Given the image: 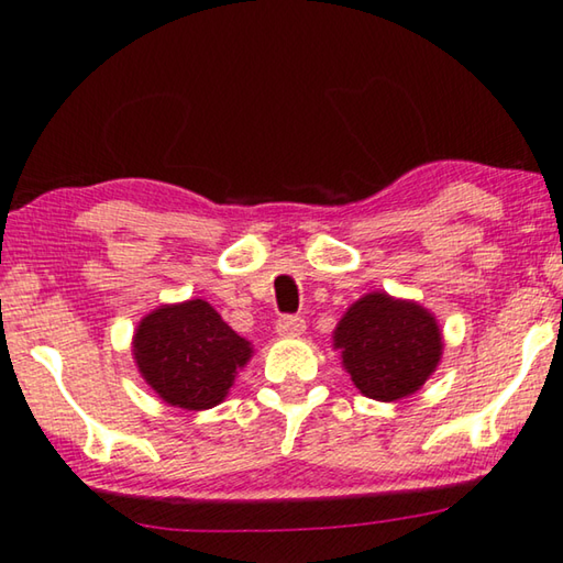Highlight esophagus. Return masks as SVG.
<instances>
[{
  "label": "esophagus",
  "instance_id": "1",
  "mask_svg": "<svg viewBox=\"0 0 563 563\" xmlns=\"http://www.w3.org/2000/svg\"><path fill=\"white\" fill-rule=\"evenodd\" d=\"M275 330H278V335H285V338L302 335L305 320L300 316H280L278 322H275Z\"/></svg>",
  "mask_w": 563,
  "mask_h": 563
}]
</instances>
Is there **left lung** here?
I'll return each instance as SVG.
<instances>
[{
  "instance_id": "left-lung-1",
  "label": "left lung",
  "mask_w": 563,
  "mask_h": 563,
  "mask_svg": "<svg viewBox=\"0 0 563 563\" xmlns=\"http://www.w3.org/2000/svg\"><path fill=\"white\" fill-rule=\"evenodd\" d=\"M335 347L362 395L393 402L412 395L434 373L442 335L419 305L369 292L340 320Z\"/></svg>"
}]
</instances>
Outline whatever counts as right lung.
Masks as SVG:
<instances>
[{
  "mask_svg": "<svg viewBox=\"0 0 563 563\" xmlns=\"http://www.w3.org/2000/svg\"><path fill=\"white\" fill-rule=\"evenodd\" d=\"M133 355L146 383L180 409L216 407L251 357V342L206 300L164 305L141 320Z\"/></svg>",
  "mask_w": 563,
  "mask_h": 563,
  "instance_id": "add662e5",
  "label": "right lung"
}]
</instances>
